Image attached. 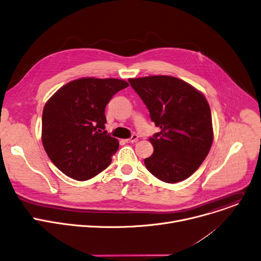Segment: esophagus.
Returning <instances> with one entry per match:
<instances>
[{
    "instance_id": "1",
    "label": "esophagus",
    "mask_w": 261,
    "mask_h": 261,
    "mask_svg": "<svg viewBox=\"0 0 261 261\" xmlns=\"http://www.w3.org/2000/svg\"><path fill=\"white\" fill-rule=\"evenodd\" d=\"M139 140V137H138V135H136V134H134L129 139H126L125 141H126V143H136L137 141Z\"/></svg>"
}]
</instances>
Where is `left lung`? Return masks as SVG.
Masks as SVG:
<instances>
[{"label":"left lung","instance_id":"left-lung-1","mask_svg":"<svg viewBox=\"0 0 261 261\" xmlns=\"http://www.w3.org/2000/svg\"><path fill=\"white\" fill-rule=\"evenodd\" d=\"M128 82L161 128L149 138L154 151L144 160L147 170L168 184L187 179L205 160L214 140L205 96L187 82L170 75Z\"/></svg>","mask_w":261,"mask_h":261}]
</instances>
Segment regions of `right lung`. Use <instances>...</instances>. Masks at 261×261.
<instances>
[{
    "mask_svg": "<svg viewBox=\"0 0 261 261\" xmlns=\"http://www.w3.org/2000/svg\"><path fill=\"white\" fill-rule=\"evenodd\" d=\"M128 83L119 79L82 77L58 90L42 113V144L53 164L75 180L103 171L119 142L105 130V109Z\"/></svg>",
    "mask_w": 261,
    "mask_h": 261,
    "instance_id": "add662e5",
    "label": "right lung"
}]
</instances>
